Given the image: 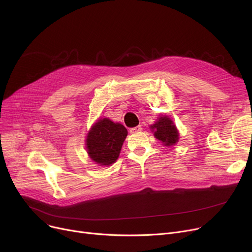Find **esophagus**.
Segmentation results:
<instances>
[{"mask_svg": "<svg viewBox=\"0 0 252 252\" xmlns=\"http://www.w3.org/2000/svg\"><path fill=\"white\" fill-rule=\"evenodd\" d=\"M142 130V126H135V127H131L130 129H129V131L131 134H136V133H139V131H141Z\"/></svg>", "mask_w": 252, "mask_h": 252, "instance_id": "1", "label": "esophagus"}]
</instances>
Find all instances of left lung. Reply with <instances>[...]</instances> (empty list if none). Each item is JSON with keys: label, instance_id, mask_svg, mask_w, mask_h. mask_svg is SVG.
I'll return each mask as SVG.
<instances>
[{"label": "left lung", "instance_id": "left-lung-1", "mask_svg": "<svg viewBox=\"0 0 252 252\" xmlns=\"http://www.w3.org/2000/svg\"><path fill=\"white\" fill-rule=\"evenodd\" d=\"M154 137L161 141L164 146H173L179 141V131L168 116H159L158 121L150 126Z\"/></svg>", "mask_w": 252, "mask_h": 252}]
</instances>
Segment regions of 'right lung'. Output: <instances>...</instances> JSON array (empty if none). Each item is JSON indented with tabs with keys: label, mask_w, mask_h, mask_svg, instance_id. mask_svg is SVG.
I'll use <instances>...</instances> for the list:
<instances>
[{
	"label": "right lung",
	"mask_w": 252,
	"mask_h": 252,
	"mask_svg": "<svg viewBox=\"0 0 252 252\" xmlns=\"http://www.w3.org/2000/svg\"><path fill=\"white\" fill-rule=\"evenodd\" d=\"M127 136L126 128L109 118H101L94 124L86 139L91 159L100 165H110L116 161Z\"/></svg>",
	"instance_id": "right-lung-1"
}]
</instances>
